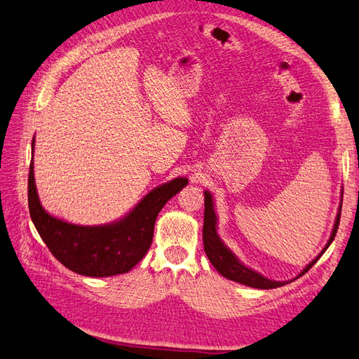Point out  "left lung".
Instances as JSON below:
<instances>
[{
  "mask_svg": "<svg viewBox=\"0 0 359 359\" xmlns=\"http://www.w3.org/2000/svg\"><path fill=\"white\" fill-rule=\"evenodd\" d=\"M343 203V200H341ZM339 215H341V208H339V212L335 218V224H334V231L332 235H330L329 241L326 244V247L323 249H327L330 245V243L334 241V238L337 235L338 231V224H339ZM203 245H205V252L208 255V258L210 261V264L214 265L215 270L224 276L226 279H231L235 282H240L243 285H247V287H253V288H259V290H270V288H278L282 287L287 282H276V280H270L267 278H264L259 273H256L250 269H247L245 265H243L240 261L235 258V255L227 249V247L222 243L218 235H217V217L214 212V203H212V196L210 192L205 191V223H203ZM321 253L317 256V258L312 261L311 264H308L305 270H303L297 278L305 274L312 265H314L318 259ZM296 278V279H297Z\"/></svg>",
  "mask_w": 359,
  "mask_h": 359,
  "instance_id": "obj_1",
  "label": "left lung"
}]
</instances>
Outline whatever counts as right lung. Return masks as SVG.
<instances>
[{"mask_svg":"<svg viewBox=\"0 0 359 359\" xmlns=\"http://www.w3.org/2000/svg\"><path fill=\"white\" fill-rule=\"evenodd\" d=\"M32 147H34V137ZM187 183V177H177L153 189L130 214L114 224L77 226L45 212L36 192L32 161L29 171L30 217L36 231L60 264L89 278H106L130 271L144 258L153 241L158 214Z\"/></svg>","mask_w":359,"mask_h":359,"instance_id":"1","label":"right lung"}]
</instances>
